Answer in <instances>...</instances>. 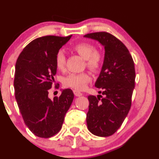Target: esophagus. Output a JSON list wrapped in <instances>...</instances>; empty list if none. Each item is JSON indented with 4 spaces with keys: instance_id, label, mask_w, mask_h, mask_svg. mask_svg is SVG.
Returning a JSON list of instances; mask_svg holds the SVG:
<instances>
[{
    "instance_id": "obj_1",
    "label": "esophagus",
    "mask_w": 159,
    "mask_h": 159,
    "mask_svg": "<svg viewBox=\"0 0 159 159\" xmlns=\"http://www.w3.org/2000/svg\"><path fill=\"white\" fill-rule=\"evenodd\" d=\"M73 93H74V94H75V96H82V93L81 92H79V91H78V90H73Z\"/></svg>"
}]
</instances>
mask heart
I'll list each match as a JSON object with an SVG mask.
<instances>
[{
	"instance_id": "1",
	"label": "heart",
	"mask_w": 159,
	"mask_h": 159,
	"mask_svg": "<svg viewBox=\"0 0 159 159\" xmlns=\"http://www.w3.org/2000/svg\"><path fill=\"white\" fill-rule=\"evenodd\" d=\"M73 50L86 60V66L90 70L96 72L102 66L103 55L101 52L96 51L93 45L87 42H82L73 46ZM56 68L63 71L66 66V57L63 51H59L55 58ZM91 81L90 76L87 72L71 73L63 79V85L75 90H82Z\"/></svg>"
}]
</instances>
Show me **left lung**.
Wrapping results in <instances>:
<instances>
[{
  "label": "left lung",
  "mask_w": 159,
  "mask_h": 159,
  "mask_svg": "<svg viewBox=\"0 0 159 159\" xmlns=\"http://www.w3.org/2000/svg\"><path fill=\"white\" fill-rule=\"evenodd\" d=\"M85 37L97 40L105 47V59L96 86L97 97L88 96L87 124L94 135L108 137L121 126L132 105L135 69L125 45L107 32L91 33Z\"/></svg>",
  "instance_id": "obj_1"
}]
</instances>
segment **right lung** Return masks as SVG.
I'll list each match as a JSON object with an SVG mask.
<instances>
[{"label": "right lung", "mask_w": 159, "mask_h": 159, "mask_svg": "<svg viewBox=\"0 0 159 159\" xmlns=\"http://www.w3.org/2000/svg\"><path fill=\"white\" fill-rule=\"evenodd\" d=\"M69 36H45L30 42L16 63L15 96L24 122L33 134L48 138L61 129L65 115L74 98L72 90L48 98L57 72L55 58ZM57 87V86H56Z\"/></svg>", "instance_id": "obj_1"}]
</instances>
